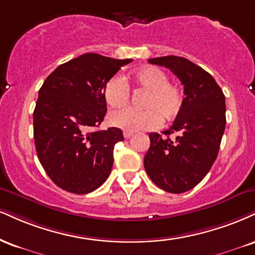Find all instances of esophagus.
<instances>
[{
  "label": "esophagus",
  "mask_w": 255,
  "mask_h": 255,
  "mask_svg": "<svg viewBox=\"0 0 255 255\" xmlns=\"http://www.w3.org/2000/svg\"><path fill=\"white\" fill-rule=\"evenodd\" d=\"M133 135H134L133 131H124L125 139H129V137H131Z\"/></svg>",
  "instance_id": "1"
}]
</instances>
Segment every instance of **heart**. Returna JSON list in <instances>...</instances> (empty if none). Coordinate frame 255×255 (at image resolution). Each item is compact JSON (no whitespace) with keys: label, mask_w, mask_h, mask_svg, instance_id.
I'll return each mask as SVG.
<instances>
[{"label":"heart","mask_w":255,"mask_h":255,"mask_svg":"<svg viewBox=\"0 0 255 255\" xmlns=\"http://www.w3.org/2000/svg\"><path fill=\"white\" fill-rule=\"evenodd\" d=\"M130 82L147 90L141 107L143 110L125 108L112 112L108 116L113 127L126 131L149 130L160 122H170L180 113L183 107V91L170 83L166 72L157 66H145L130 75ZM103 98L112 108H122L129 101V87L124 78L114 76L104 83Z\"/></svg>","instance_id":"heart-1"}]
</instances>
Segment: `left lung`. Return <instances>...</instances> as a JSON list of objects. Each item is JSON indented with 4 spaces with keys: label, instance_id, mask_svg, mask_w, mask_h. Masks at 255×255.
<instances>
[{
    "label": "left lung",
    "instance_id": "8db88e82",
    "mask_svg": "<svg viewBox=\"0 0 255 255\" xmlns=\"http://www.w3.org/2000/svg\"><path fill=\"white\" fill-rule=\"evenodd\" d=\"M148 63L170 69L184 85L185 98L173 125L162 131L165 136L149 133L143 166L155 185L182 194L195 188L216 160L226 128V98L213 76L186 58L166 56Z\"/></svg>",
    "mask_w": 255,
    "mask_h": 255
}]
</instances>
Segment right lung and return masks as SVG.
<instances>
[{
	"label": "right lung",
	"mask_w": 255,
	"mask_h": 255,
	"mask_svg": "<svg viewBox=\"0 0 255 255\" xmlns=\"http://www.w3.org/2000/svg\"><path fill=\"white\" fill-rule=\"evenodd\" d=\"M131 59L87 53L61 64L45 79L33 113L40 164L65 191L84 195L106 182L114 162L120 128L93 130L107 113L104 83Z\"/></svg>",
	"instance_id": "1"
}]
</instances>
